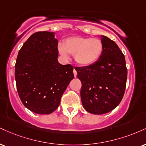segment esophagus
Here are the masks:
<instances>
[{
    "label": "esophagus",
    "instance_id": "1",
    "mask_svg": "<svg viewBox=\"0 0 146 146\" xmlns=\"http://www.w3.org/2000/svg\"><path fill=\"white\" fill-rule=\"evenodd\" d=\"M73 74H74V76H75V78H76V76H77V74H78V73H77V71H76V70L75 69H73Z\"/></svg>",
    "mask_w": 146,
    "mask_h": 146
}]
</instances>
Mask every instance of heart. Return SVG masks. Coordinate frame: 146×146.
Returning <instances> with one entry per match:
<instances>
[{
  "label": "heart",
  "instance_id": "1",
  "mask_svg": "<svg viewBox=\"0 0 146 146\" xmlns=\"http://www.w3.org/2000/svg\"><path fill=\"white\" fill-rule=\"evenodd\" d=\"M60 53L67 58L68 53L74 55L75 62L81 66H88L99 60L103 51V44L97 38L73 36L66 38Z\"/></svg>",
  "mask_w": 146,
  "mask_h": 146
}]
</instances>
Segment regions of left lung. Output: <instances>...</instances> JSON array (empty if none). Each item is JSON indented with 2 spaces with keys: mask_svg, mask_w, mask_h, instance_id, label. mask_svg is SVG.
Wrapping results in <instances>:
<instances>
[{
  "mask_svg": "<svg viewBox=\"0 0 146 146\" xmlns=\"http://www.w3.org/2000/svg\"><path fill=\"white\" fill-rule=\"evenodd\" d=\"M103 51L90 65L75 66L82 82L81 99L84 109L93 114H104L120 104L125 92L127 68L125 57L113 41L102 36Z\"/></svg>",
  "mask_w": 146,
  "mask_h": 146,
  "instance_id": "1",
  "label": "left lung"
}]
</instances>
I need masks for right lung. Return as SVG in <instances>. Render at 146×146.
<instances>
[{
  "mask_svg": "<svg viewBox=\"0 0 146 146\" xmlns=\"http://www.w3.org/2000/svg\"><path fill=\"white\" fill-rule=\"evenodd\" d=\"M58 44L53 33L37 32L18 52L15 65L17 90L23 105L34 113L50 114L55 111L74 78L73 66L58 61Z\"/></svg>",
  "mask_w": 146,
  "mask_h": 146,
  "instance_id": "right-lung-1",
  "label": "right lung"
}]
</instances>
